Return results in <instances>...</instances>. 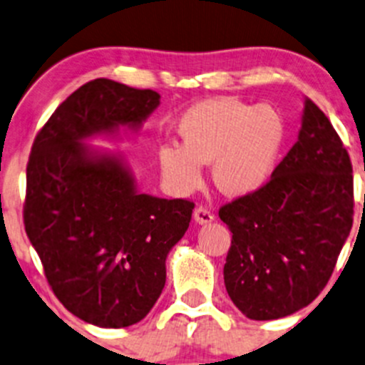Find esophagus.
Segmentation results:
<instances>
[{
    "label": "esophagus",
    "mask_w": 365,
    "mask_h": 365,
    "mask_svg": "<svg viewBox=\"0 0 365 365\" xmlns=\"http://www.w3.org/2000/svg\"><path fill=\"white\" fill-rule=\"evenodd\" d=\"M194 220H196L197 224L212 222V220H213L212 210H208L206 206H197V208L194 210Z\"/></svg>",
    "instance_id": "esophagus-1"
}]
</instances>
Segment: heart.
Returning <instances> with one entry per match:
<instances>
[{
  "mask_svg": "<svg viewBox=\"0 0 365 365\" xmlns=\"http://www.w3.org/2000/svg\"><path fill=\"white\" fill-rule=\"evenodd\" d=\"M182 146L164 143L157 162L176 194L203 183L201 164L213 162V182L227 196L261 189L274 173L286 138L284 120L272 106H251L235 97L206 98L176 123Z\"/></svg>",
  "mask_w": 365,
  "mask_h": 365,
  "instance_id": "obj_1",
  "label": "heart"
}]
</instances>
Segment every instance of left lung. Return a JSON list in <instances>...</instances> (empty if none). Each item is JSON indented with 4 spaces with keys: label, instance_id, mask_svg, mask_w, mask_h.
<instances>
[{
    "label": "left lung",
    "instance_id": "left-lung-1",
    "mask_svg": "<svg viewBox=\"0 0 365 365\" xmlns=\"http://www.w3.org/2000/svg\"><path fill=\"white\" fill-rule=\"evenodd\" d=\"M353 206L348 152L325 113L305 97L298 141L270 180L219 210L233 233L224 264L233 304L259 322L311 304L332 277Z\"/></svg>",
    "mask_w": 365,
    "mask_h": 365
}]
</instances>
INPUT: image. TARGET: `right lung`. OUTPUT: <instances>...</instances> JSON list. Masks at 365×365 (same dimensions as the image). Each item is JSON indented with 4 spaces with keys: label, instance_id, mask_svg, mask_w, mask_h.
<instances>
[{
    "label": "right lung",
    "instance_id": "add662e5",
    "mask_svg": "<svg viewBox=\"0 0 365 365\" xmlns=\"http://www.w3.org/2000/svg\"><path fill=\"white\" fill-rule=\"evenodd\" d=\"M159 104L153 90L90 81L40 128L26 168L24 230L47 282L73 316L104 329L134 325L155 305L194 203L135 192L123 162L81 141L138 128Z\"/></svg>",
    "mask_w": 365,
    "mask_h": 365
}]
</instances>
